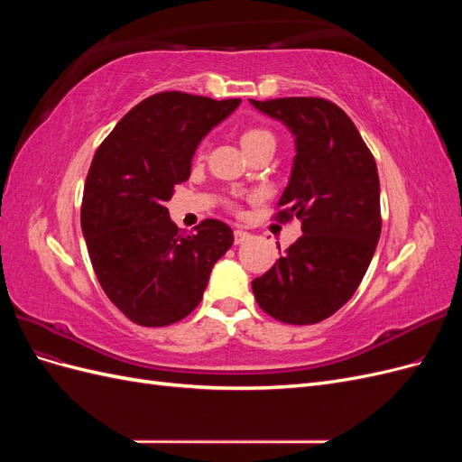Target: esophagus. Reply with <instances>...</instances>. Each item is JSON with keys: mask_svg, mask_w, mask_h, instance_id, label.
<instances>
[{"mask_svg": "<svg viewBox=\"0 0 462 462\" xmlns=\"http://www.w3.org/2000/svg\"><path fill=\"white\" fill-rule=\"evenodd\" d=\"M250 233L243 231V229H235V245H243L245 241H248Z\"/></svg>", "mask_w": 462, "mask_h": 462, "instance_id": "obj_1", "label": "esophagus"}]
</instances>
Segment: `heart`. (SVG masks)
Here are the masks:
<instances>
[{
	"mask_svg": "<svg viewBox=\"0 0 462 462\" xmlns=\"http://www.w3.org/2000/svg\"><path fill=\"white\" fill-rule=\"evenodd\" d=\"M263 144H273L275 146V138L270 131L265 129H246L243 134H241V146L243 150H253L256 146H263Z\"/></svg>",
	"mask_w": 462,
	"mask_h": 462,
	"instance_id": "obj_1",
	"label": "heart"
}]
</instances>
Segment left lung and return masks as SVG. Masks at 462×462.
Listing matches in <instances>:
<instances>
[{"label": "left lung", "instance_id": "obj_1", "mask_svg": "<svg viewBox=\"0 0 462 462\" xmlns=\"http://www.w3.org/2000/svg\"><path fill=\"white\" fill-rule=\"evenodd\" d=\"M250 104L283 123L295 138L289 183L279 199L283 209L277 216L302 221V236L253 282L254 297L279 321L318 324L355 295L380 241L377 167L339 106L321 97Z\"/></svg>", "mask_w": 462, "mask_h": 462}]
</instances>
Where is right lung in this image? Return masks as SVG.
I'll return each mask as SVG.
<instances>
[{"instance_id":"obj_1","label":"right lung","mask_w":462,"mask_h":462,"mask_svg":"<svg viewBox=\"0 0 462 462\" xmlns=\"http://www.w3.org/2000/svg\"><path fill=\"white\" fill-rule=\"evenodd\" d=\"M239 104L185 92L153 94L94 153L82 197V235L104 292L138 326L163 328L187 318L233 245L231 227L219 219L202 221L192 235L180 231L165 202L189 179L202 138Z\"/></svg>"}]
</instances>
